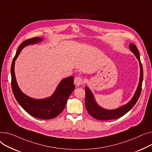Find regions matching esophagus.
I'll return each mask as SVG.
<instances>
[{
	"mask_svg": "<svg viewBox=\"0 0 152 152\" xmlns=\"http://www.w3.org/2000/svg\"><path fill=\"white\" fill-rule=\"evenodd\" d=\"M74 83L77 86H79L80 85H81L83 83V78L81 77H77L74 79Z\"/></svg>",
	"mask_w": 152,
	"mask_h": 152,
	"instance_id": "obj_1",
	"label": "esophagus"
}]
</instances>
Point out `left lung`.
<instances>
[{
    "mask_svg": "<svg viewBox=\"0 0 152 152\" xmlns=\"http://www.w3.org/2000/svg\"><path fill=\"white\" fill-rule=\"evenodd\" d=\"M129 48L139 62L140 77L136 91L132 97V99L128 103L117 109L108 110L102 107L96 102L94 94L90 90V89L87 86H85L86 109L88 113L96 119L99 120H109L119 118L128 112L134 106L139 99L142 90V82H143V68H142V65L140 62L139 50L135 45L130 43Z\"/></svg>",
    "mask_w": 152,
    "mask_h": 152,
    "instance_id": "1",
    "label": "left lung"
}]
</instances>
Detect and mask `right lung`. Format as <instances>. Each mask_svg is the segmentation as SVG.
Masks as SVG:
<instances>
[{"mask_svg":"<svg viewBox=\"0 0 152 152\" xmlns=\"http://www.w3.org/2000/svg\"><path fill=\"white\" fill-rule=\"evenodd\" d=\"M43 40L41 37H34L24 41L19 46L11 67L12 88L15 99L26 112L34 117L48 120L57 117L65 108L69 97L75 89L74 76L62 79L51 96L39 99L31 97L22 92L17 83L15 74V61L22 50L26 46L40 43Z\"/></svg>","mask_w":152,"mask_h":152,"instance_id":"obj_1","label":"right lung"}]
</instances>
